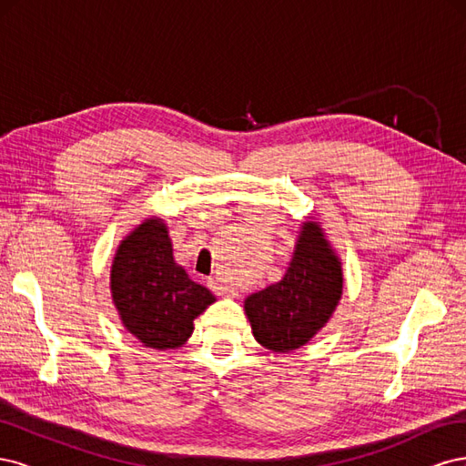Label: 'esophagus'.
Wrapping results in <instances>:
<instances>
[{
    "mask_svg": "<svg viewBox=\"0 0 466 466\" xmlns=\"http://www.w3.org/2000/svg\"><path fill=\"white\" fill-rule=\"evenodd\" d=\"M208 288L214 291V293H218V295H225V298H235V295H237V291L233 288H229V286H225L219 278H209L208 279Z\"/></svg>",
    "mask_w": 466,
    "mask_h": 466,
    "instance_id": "obj_1",
    "label": "esophagus"
}]
</instances>
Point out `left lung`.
Here are the masks:
<instances>
[{
	"mask_svg": "<svg viewBox=\"0 0 466 466\" xmlns=\"http://www.w3.org/2000/svg\"><path fill=\"white\" fill-rule=\"evenodd\" d=\"M342 295V268L317 223L307 221L286 276L252 293L245 311L257 340L274 351L303 346L327 324Z\"/></svg>",
	"mask_w": 466,
	"mask_h": 466,
	"instance_id": "left-lung-1",
	"label": "left lung"
}]
</instances>
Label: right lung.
<instances>
[{
	"label": "right lung",
	"instance_id": "1",
	"mask_svg": "<svg viewBox=\"0 0 466 466\" xmlns=\"http://www.w3.org/2000/svg\"><path fill=\"white\" fill-rule=\"evenodd\" d=\"M110 289L126 329L155 350L185 344L192 320L216 301L175 262L159 219H147L124 238L112 262Z\"/></svg>",
	"mask_w": 466,
	"mask_h": 466
}]
</instances>
